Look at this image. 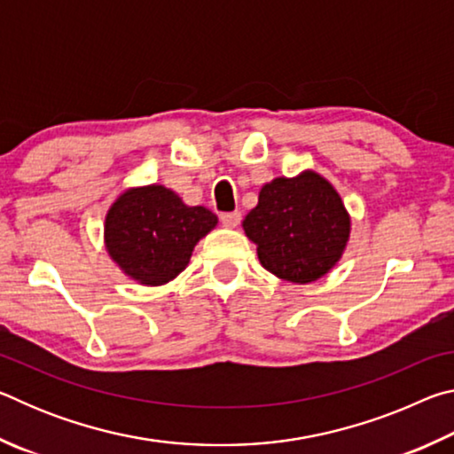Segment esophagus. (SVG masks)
<instances>
[{"instance_id":"34e87169","label":"esophagus","mask_w":454,"mask_h":454,"mask_svg":"<svg viewBox=\"0 0 454 454\" xmlns=\"http://www.w3.org/2000/svg\"><path fill=\"white\" fill-rule=\"evenodd\" d=\"M240 220H242L240 212H226L220 216L222 226H226V228H236L238 224H240Z\"/></svg>"}]
</instances>
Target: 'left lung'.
<instances>
[{"instance_id":"8db88e82","label":"left lung","mask_w":454,"mask_h":454,"mask_svg":"<svg viewBox=\"0 0 454 454\" xmlns=\"http://www.w3.org/2000/svg\"><path fill=\"white\" fill-rule=\"evenodd\" d=\"M350 226L340 194L314 170L264 184L256 208L242 220L260 264L294 284L314 282L333 270L347 250Z\"/></svg>"}]
</instances>
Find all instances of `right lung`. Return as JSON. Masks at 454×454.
Returning <instances> with one entry per match:
<instances>
[{"label":"right lung","instance_id":"right-lung-1","mask_svg":"<svg viewBox=\"0 0 454 454\" xmlns=\"http://www.w3.org/2000/svg\"><path fill=\"white\" fill-rule=\"evenodd\" d=\"M218 216L188 206L162 184L126 188L106 212V252L128 278L162 286L190 264L194 246L210 234Z\"/></svg>","mask_w":454,"mask_h":454}]
</instances>
